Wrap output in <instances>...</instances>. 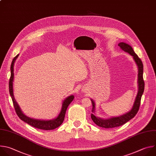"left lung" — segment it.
I'll return each instance as SVG.
<instances>
[{"mask_svg": "<svg viewBox=\"0 0 156 156\" xmlns=\"http://www.w3.org/2000/svg\"><path fill=\"white\" fill-rule=\"evenodd\" d=\"M118 45L120 47V48L127 53H129L130 55L133 56V58L136 62V64L138 66V91L136 97L135 98V101L134 102L133 106L132 109L127 112L126 114H124L122 115L119 117H115L109 118L108 119H103L100 117L95 116V105L94 101L91 99V104H92V110L91 112H93L91 114V118L92 120L97 124L99 127L105 128V129H109V128H114L117 127L121 126L126 123L130 119L133 118L136 114H137L141 103V97L143 95V93L144 89V82L143 80V65L140 58L138 56V55L135 53L132 47L124 42H120L118 44Z\"/></svg>", "mask_w": 156, "mask_h": 156, "instance_id": "1", "label": "left lung"}]
</instances>
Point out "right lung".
I'll return each instance as SVG.
<instances>
[{
	"instance_id": "1",
	"label": "right lung",
	"mask_w": 156,
	"mask_h": 156,
	"mask_svg": "<svg viewBox=\"0 0 156 156\" xmlns=\"http://www.w3.org/2000/svg\"><path fill=\"white\" fill-rule=\"evenodd\" d=\"M19 55H17L13 59L12 62V65L10 66V70H11V76L9 80V91L10 95L11 96V98L13 101V106L16 111V114L20 117L21 120L25 122L26 123H28L29 125L33 126L35 128L42 129V130H53L59 126H60L62 123L63 122L65 119V116L66 114V109L69 105V104L73 101L74 100V95H71L67 97L64 101L63 102V105H62V108L61 110V112H59V115L54 119L52 120H38L35 119L33 118H30L27 116H26L25 114H24L21 110L18 104L16 101L14 95H13V78H14V63L15 62L16 59L18 58Z\"/></svg>"
}]
</instances>
